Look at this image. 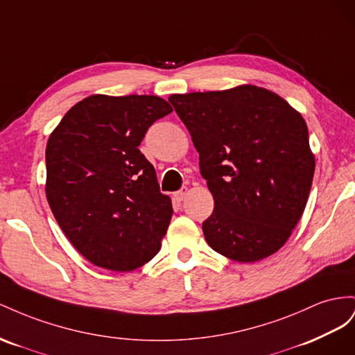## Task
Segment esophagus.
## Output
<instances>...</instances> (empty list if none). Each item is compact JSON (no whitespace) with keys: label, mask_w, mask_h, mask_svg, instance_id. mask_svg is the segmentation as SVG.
I'll return each instance as SVG.
<instances>
[{"label":"esophagus","mask_w":355,"mask_h":355,"mask_svg":"<svg viewBox=\"0 0 355 355\" xmlns=\"http://www.w3.org/2000/svg\"><path fill=\"white\" fill-rule=\"evenodd\" d=\"M187 191H189V189H187L186 186H183L178 191H175L174 196H175L177 200H184V199H186V195H187Z\"/></svg>","instance_id":"1"}]
</instances>
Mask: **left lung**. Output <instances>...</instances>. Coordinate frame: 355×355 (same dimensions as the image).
Returning a JSON list of instances; mask_svg holds the SVG:
<instances>
[{
	"label": "left lung",
	"mask_w": 355,
	"mask_h": 355,
	"mask_svg": "<svg viewBox=\"0 0 355 355\" xmlns=\"http://www.w3.org/2000/svg\"><path fill=\"white\" fill-rule=\"evenodd\" d=\"M214 196L202 223L208 245L251 263L278 251L306 207L315 171L305 120L257 86L171 95Z\"/></svg>",
	"instance_id": "left-lung-1"
}]
</instances>
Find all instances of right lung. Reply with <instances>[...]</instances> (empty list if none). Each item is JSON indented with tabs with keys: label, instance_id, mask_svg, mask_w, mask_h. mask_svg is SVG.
<instances>
[{
	"label": "right lung",
	"instance_id": "1",
	"mask_svg": "<svg viewBox=\"0 0 355 355\" xmlns=\"http://www.w3.org/2000/svg\"><path fill=\"white\" fill-rule=\"evenodd\" d=\"M171 111L153 95H92L49 138V205L71 244L95 266L134 270L160 250L172 204L138 146Z\"/></svg>",
	"mask_w": 355,
	"mask_h": 355
}]
</instances>
